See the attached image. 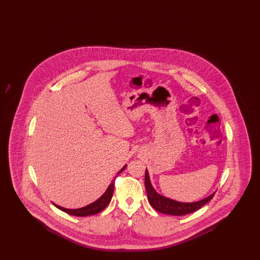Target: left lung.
I'll list each match as a JSON object with an SVG mask.
<instances>
[{"label":"left lung","mask_w":260,"mask_h":260,"mask_svg":"<svg viewBox=\"0 0 260 260\" xmlns=\"http://www.w3.org/2000/svg\"><path fill=\"white\" fill-rule=\"evenodd\" d=\"M145 188L147 192L149 203L152 206V208L161 213L171 214V215H185L188 213L194 212L199 209H201L203 206H205L207 203H209L214 196V193H213L207 198L200 200L198 202H193V203H181L172 199L164 197L159 193H157L154 187L151 184L147 170L145 172Z\"/></svg>","instance_id":"obj_1"}]
</instances>
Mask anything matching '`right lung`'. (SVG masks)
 <instances>
[{"mask_svg":"<svg viewBox=\"0 0 260 260\" xmlns=\"http://www.w3.org/2000/svg\"><path fill=\"white\" fill-rule=\"evenodd\" d=\"M125 167H126V165L124 166V168H123L121 171H119V173H117V175L122 173L124 169H125ZM114 186H115V179L112 181L111 184L108 186L107 190L105 191V193H104L100 198L98 199L95 202H93V203L87 205V206L84 207V208H81V209L69 210V209H65V208L59 207V206H57V205H55V204H53V205H54L57 209L61 210L62 211L66 212V213H68V214H71V215H75V216H87V215L96 214V213H99L100 211H102V210H104V209L108 206V204L110 203L112 195H113V192H114Z\"/></svg>","mask_w":260,"mask_h":260,"instance_id":"obj_1","label":"right lung"}]
</instances>
